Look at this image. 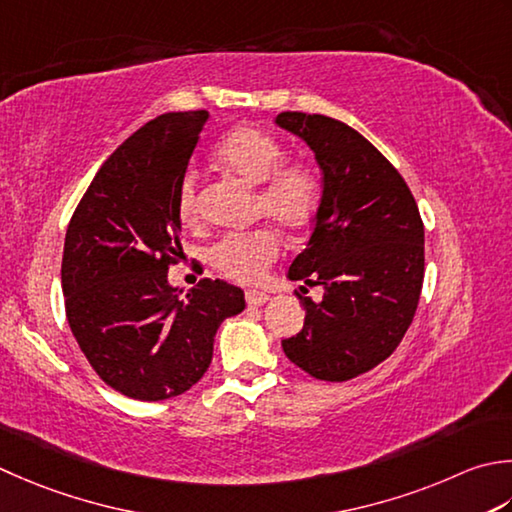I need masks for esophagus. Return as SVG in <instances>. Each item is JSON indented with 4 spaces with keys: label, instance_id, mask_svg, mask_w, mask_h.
<instances>
[{
    "label": "esophagus",
    "instance_id": "esophagus-1",
    "mask_svg": "<svg viewBox=\"0 0 512 512\" xmlns=\"http://www.w3.org/2000/svg\"><path fill=\"white\" fill-rule=\"evenodd\" d=\"M268 302V295L262 290H246V304L248 306H262Z\"/></svg>",
    "mask_w": 512,
    "mask_h": 512
}]
</instances>
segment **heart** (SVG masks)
Here are the masks:
<instances>
[{"label": "heart", "instance_id": "1", "mask_svg": "<svg viewBox=\"0 0 512 512\" xmlns=\"http://www.w3.org/2000/svg\"><path fill=\"white\" fill-rule=\"evenodd\" d=\"M284 157V144L255 126L230 130L215 146L217 164L226 173L257 184L255 219H268L288 235H302L322 208V182L313 166ZM177 215L188 226L199 222V179L193 168L179 177ZM277 257L279 239L270 228L226 235L206 253L208 264L237 284H257Z\"/></svg>", "mask_w": 512, "mask_h": 512}]
</instances>
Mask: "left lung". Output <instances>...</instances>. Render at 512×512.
<instances>
[{"instance_id":"1","label":"left lung","mask_w":512,"mask_h":512,"mask_svg":"<svg viewBox=\"0 0 512 512\" xmlns=\"http://www.w3.org/2000/svg\"><path fill=\"white\" fill-rule=\"evenodd\" d=\"M275 122L313 148L324 173L313 235L288 268L290 279L324 286V299L315 304L297 293L304 328L282 346L310 377L346 382L393 355L413 324L424 222L404 177L355 128L297 110Z\"/></svg>"}]
</instances>
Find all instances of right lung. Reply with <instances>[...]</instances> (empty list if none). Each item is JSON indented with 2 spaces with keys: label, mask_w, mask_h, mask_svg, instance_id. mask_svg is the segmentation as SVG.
I'll use <instances>...</instances> for the list:
<instances>
[{
  "label": "right lung",
  "mask_w": 512,
  "mask_h": 512,
  "mask_svg": "<svg viewBox=\"0 0 512 512\" xmlns=\"http://www.w3.org/2000/svg\"><path fill=\"white\" fill-rule=\"evenodd\" d=\"M208 122L206 110L166 113L110 155L66 230L62 288L68 326L104 384L159 402L195 386L244 290L199 279L186 299L168 284L184 259L177 184Z\"/></svg>",
  "instance_id": "1"
}]
</instances>
